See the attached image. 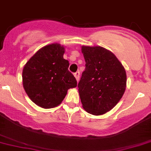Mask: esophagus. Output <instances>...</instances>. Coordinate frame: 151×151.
<instances>
[{"mask_svg":"<svg viewBox=\"0 0 151 151\" xmlns=\"http://www.w3.org/2000/svg\"><path fill=\"white\" fill-rule=\"evenodd\" d=\"M74 77H75L76 80H77V81H79V79H80V72L79 71H77V72L74 73Z\"/></svg>","mask_w":151,"mask_h":151,"instance_id":"34e87169","label":"esophagus"}]
</instances>
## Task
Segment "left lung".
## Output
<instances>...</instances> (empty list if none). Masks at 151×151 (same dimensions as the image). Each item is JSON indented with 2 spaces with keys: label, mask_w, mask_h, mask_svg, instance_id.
Returning <instances> with one entry per match:
<instances>
[{
  "label": "left lung",
  "mask_w": 151,
  "mask_h": 151,
  "mask_svg": "<svg viewBox=\"0 0 151 151\" xmlns=\"http://www.w3.org/2000/svg\"><path fill=\"white\" fill-rule=\"evenodd\" d=\"M85 70L78 83L83 108L93 115L111 111L123 97L126 87L124 67L109 50L83 46Z\"/></svg>",
  "instance_id": "left-lung-1"
}]
</instances>
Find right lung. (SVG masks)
<instances>
[{
  "label": "right lung",
  "mask_w": 151,
  "mask_h": 151,
  "mask_svg": "<svg viewBox=\"0 0 151 151\" xmlns=\"http://www.w3.org/2000/svg\"><path fill=\"white\" fill-rule=\"evenodd\" d=\"M64 53L65 47L61 44H49L40 49L24 66L23 87L30 99L43 108L60 104L68 89L77 86Z\"/></svg>",
  "instance_id": "right-lung-1"
}]
</instances>
